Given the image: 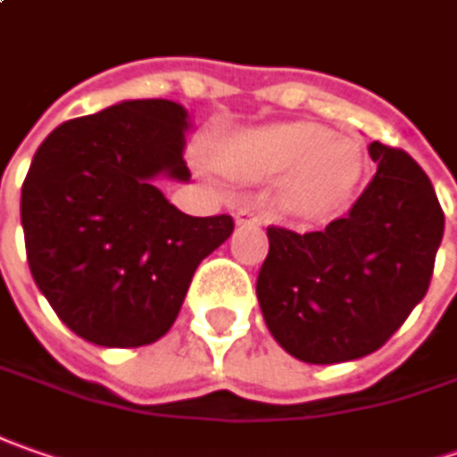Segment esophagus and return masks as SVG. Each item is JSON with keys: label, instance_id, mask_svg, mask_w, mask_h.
Here are the masks:
<instances>
[{"label": "esophagus", "instance_id": "1", "mask_svg": "<svg viewBox=\"0 0 457 457\" xmlns=\"http://www.w3.org/2000/svg\"><path fill=\"white\" fill-rule=\"evenodd\" d=\"M235 222H237V225H258L260 217L255 210H250V207H240V210L235 212Z\"/></svg>", "mask_w": 457, "mask_h": 457}]
</instances>
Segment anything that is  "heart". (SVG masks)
Instances as JSON below:
<instances>
[{
  "label": "heart",
  "instance_id": "obj_1",
  "mask_svg": "<svg viewBox=\"0 0 457 457\" xmlns=\"http://www.w3.org/2000/svg\"><path fill=\"white\" fill-rule=\"evenodd\" d=\"M364 162L356 141L303 120L243 129L217 144V164L235 179L262 181L288 171L283 199L295 212H319L349 197Z\"/></svg>",
  "mask_w": 457,
  "mask_h": 457
}]
</instances>
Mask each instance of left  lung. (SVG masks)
I'll return each instance as SVG.
<instances>
[{
    "instance_id": "1",
    "label": "left lung",
    "mask_w": 457,
    "mask_h": 457,
    "mask_svg": "<svg viewBox=\"0 0 457 457\" xmlns=\"http://www.w3.org/2000/svg\"><path fill=\"white\" fill-rule=\"evenodd\" d=\"M349 214L316 232L268 228L258 301L268 331L295 359L338 364L377 352L425 298L445 214L415 159L379 141Z\"/></svg>"
}]
</instances>
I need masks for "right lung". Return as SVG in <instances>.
Segmentation results:
<instances>
[{
    "label": "right lung",
    "instance_id": "1",
    "mask_svg": "<svg viewBox=\"0 0 457 457\" xmlns=\"http://www.w3.org/2000/svg\"><path fill=\"white\" fill-rule=\"evenodd\" d=\"M187 129L179 103H116L57 126L24 177L32 278L90 344L134 349L164 337L197 265L235 229L229 214L179 212L156 187L159 177H192Z\"/></svg>",
    "mask_w": 457,
    "mask_h": 457
}]
</instances>
